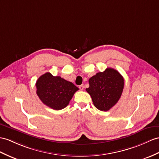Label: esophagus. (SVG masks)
Masks as SVG:
<instances>
[{
	"label": "esophagus",
	"mask_w": 159,
	"mask_h": 159,
	"mask_svg": "<svg viewBox=\"0 0 159 159\" xmlns=\"http://www.w3.org/2000/svg\"><path fill=\"white\" fill-rule=\"evenodd\" d=\"M79 88L80 89V90H83L84 88V85H80V86H79Z\"/></svg>",
	"instance_id": "esophagus-1"
}]
</instances>
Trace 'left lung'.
<instances>
[{
	"label": "left lung",
	"instance_id": "obj_1",
	"mask_svg": "<svg viewBox=\"0 0 159 159\" xmlns=\"http://www.w3.org/2000/svg\"><path fill=\"white\" fill-rule=\"evenodd\" d=\"M89 86L86 90L90 95L95 107L107 111L117 104L122 94L124 79L119 71L107 68L89 79Z\"/></svg>",
	"mask_w": 159,
	"mask_h": 159
}]
</instances>
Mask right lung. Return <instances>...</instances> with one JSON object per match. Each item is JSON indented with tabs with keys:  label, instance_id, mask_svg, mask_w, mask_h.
Returning <instances> with one entry per match:
<instances>
[{
	"label": "right lung",
	"instance_id": "right-lung-1",
	"mask_svg": "<svg viewBox=\"0 0 159 159\" xmlns=\"http://www.w3.org/2000/svg\"><path fill=\"white\" fill-rule=\"evenodd\" d=\"M36 94L45 105L55 110L66 107L75 92L79 90L72 82L47 72L36 83Z\"/></svg>",
	"mask_w": 159,
	"mask_h": 159
}]
</instances>
